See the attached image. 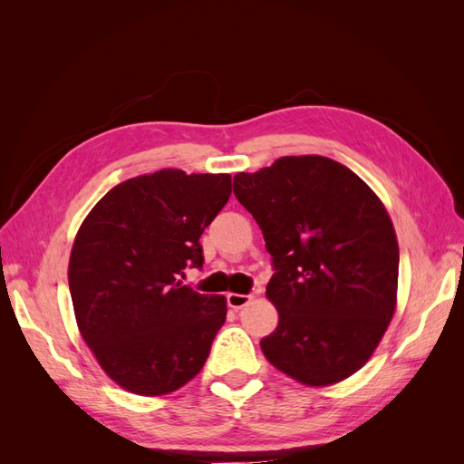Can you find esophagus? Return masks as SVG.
<instances>
[{"mask_svg": "<svg viewBox=\"0 0 464 464\" xmlns=\"http://www.w3.org/2000/svg\"><path fill=\"white\" fill-rule=\"evenodd\" d=\"M227 300H228V305L232 307V310H242L244 305H247V304L251 302V296H249V294H237V292H230L228 296H227Z\"/></svg>", "mask_w": 464, "mask_h": 464, "instance_id": "1", "label": "esophagus"}]
</instances>
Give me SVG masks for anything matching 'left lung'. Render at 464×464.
<instances>
[{
  "mask_svg": "<svg viewBox=\"0 0 464 464\" xmlns=\"http://www.w3.org/2000/svg\"><path fill=\"white\" fill-rule=\"evenodd\" d=\"M234 195L275 265L265 294L278 325L261 341L265 358L310 387L356 373L397 310L399 244L382 199L319 154L236 174Z\"/></svg>",
  "mask_w": 464,
  "mask_h": 464,
  "instance_id": "8db88e82",
  "label": "left lung"
}]
</instances>
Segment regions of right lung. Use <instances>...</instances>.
Here are the masks:
<instances>
[{"instance_id":"1","label":"right lung","mask_w":464,"mask_h":464,"mask_svg":"<svg viewBox=\"0 0 464 464\" xmlns=\"http://www.w3.org/2000/svg\"><path fill=\"white\" fill-rule=\"evenodd\" d=\"M230 188V174L164 168L111 188L79 227L67 269L77 327L121 389L160 397L201 372L227 298L181 278L203 265L199 237Z\"/></svg>"}]
</instances>
